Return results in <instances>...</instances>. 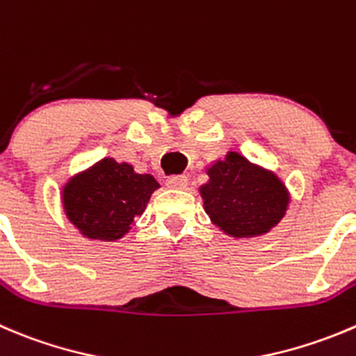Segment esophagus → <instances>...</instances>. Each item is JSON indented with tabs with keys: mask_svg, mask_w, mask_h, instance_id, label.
I'll return each mask as SVG.
<instances>
[{
	"mask_svg": "<svg viewBox=\"0 0 356 356\" xmlns=\"http://www.w3.org/2000/svg\"><path fill=\"white\" fill-rule=\"evenodd\" d=\"M167 186L170 189H186L188 188V177H186V175H174V177H168Z\"/></svg>",
	"mask_w": 356,
	"mask_h": 356,
	"instance_id": "esophagus-1",
	"label": "esophagus"
}]
</instances>
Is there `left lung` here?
I'll list each match as a JSON object with an SVG mask.
<instances>
[{"label": "left lung", "instance_id": "8db88e82", "mask_svg": "<svg viewBox=\"0 0 356 356\" xmlns=\"http://www.w3.org/2000/svg\"><path fill=\"white\" fill-rule=\"evenodd\" d=\"M207 175L209 181L200 186L203 209L227 236H262L284 219L291 196L273 172L227 153L207 167Z\"/></svg>", "mask_w": 356, "mask_h": 356}]
</instances>
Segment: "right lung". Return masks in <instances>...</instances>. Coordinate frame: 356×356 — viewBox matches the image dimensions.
I'll use <instances>...</instances> for the list:
<instances>
[{
	"label": "right lung",
	"mask_w": 356,
	"mask_h": 356,
	"mask_svg": "<svg viewBox=\"0 0 356 356\" xmlns=\"http://www.w3.org/2000/svg\"><path fill=\"white\" fill-rule=\"evenodd\" d=\"M158 188L151 174H137L127 161L102 158L62 186V209L81 236L116 241L132 229Z\"/></svg>",
	"instance_id": "right-lung-1"
}]
</instances>
